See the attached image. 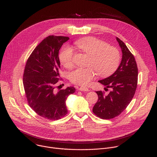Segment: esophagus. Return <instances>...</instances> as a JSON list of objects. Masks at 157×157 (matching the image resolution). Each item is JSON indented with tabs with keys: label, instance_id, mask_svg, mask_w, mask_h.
I'll use <instances>...</instances> for the list:
<instances>
[{
	"label": "esophagus",
	"instance_id": "esophagus-1",
	"mask_svg": "<svg viewBox=\"0 0 157 157\" xmlns=\"http://www.w3.org/2000/svg\"><path fill=\"white\" fill-rule=\"evenodd\" d=\"M78 89L81 91H85V92H87V91H89V89L88 88L85 87H79Z\"/></svg>",
	"mask_w": 157,
	"mask_h": 157
}]
</instances>
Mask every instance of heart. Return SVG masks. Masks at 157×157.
<instances>
[{"label": "heart", "mask_w": 157, "mask_h": 157, "mask_svg": "<svg viewBox=\"0 0 157 157\" xmlns=\"http://www.w3.org/2000/svg\"><path fill=\"white\" fill-rule=\"evenodd\" d=\"M76 46L81 52L89 56L86 68H79L70 74L71 81L81 86H87L95 77L97 73L101 76H107L113 74L118 68L121 56L118 50L94 37H86L75 42ZM74 52L70 47H64L59 54L61 64L68 69L72 68Z\"/></svg>", "instance_id": "b5f03b06"}]
</instances>
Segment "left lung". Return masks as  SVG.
Listing matches in <instances>:
<instances>
[{
	"mask_svg": "<svg viewBox=\"0 0 157 157\" xmlns=\"http://www.w3.org/2000/svg\"><path fill=\"white\" fill-rule=\"evenodd\" d=\"M116 40L122 53L121 62L113 75L98 81L105 86V89L110 88L111 91L107 95L97 91L98 100L93 109L94 114L103 119L121 114L131 102L137 86L138 68L135 58L122 40L117 37Z\"/></svg>",
	"mask_w": 157,
	"mask_h": 157,
	"instance_id": "obj_1",
	"label": "left lung"
}]
</instances>
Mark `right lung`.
<instances>
[{"label":"right lung","instance_id":"1","mask_svg":"<svg viewBox=\"0 0 157 157\" xmlns=\"http://www.w3.org/2000/svg\"><path fill=\"white\" fill-rule=\"evenodd\" d=\"M69 37L50 35L34 49L24 70L23 84L30 107L39 116L58 120L68 113L66 101L75 93L74 87L56 91L59 79V50Z\"/></svg>","mask_w":157,"mask_h":157}]
</instances>
